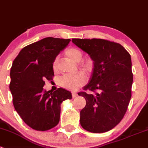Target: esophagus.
I'll use <instances>...</instances> for the list:
<instances>
[{"mask_svg":"<svg viewBox=\"0 0 148 148\" xmlns=\"http://www.w3.org/2000/svg\"><path fill=\"white\" fill-rule=\"evenodd\" d=\"M72 96L73 97H75L77 96V93L76 92H72Z\"/></svg>","mask_w":148,"mask_h":148,"instance_id":"obj_1","label":"esophagus"}]
</instances>
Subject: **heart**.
I'll return each mask as SVG.
<instances>
[{
	"mask_svg": "<svg viewBox=\"0 0 148 148\" xmlns=\"http://www.w3.org/2000/svg\"><path fill=\"white\" fill-rule=\"evenodd\" d=\"M65 55L68 58L75 63L80 61L83 56L82 52L75 48H70L67 49L65 51ZM81 66L85 69H89L90 68V63L89 61L84 62L81 64ZM57 68L58 61L57 60H55L53 63V69L56 71ZM85 83H86V76L82 72L64 75L60 79V86L70 90H75L84 85Z\"/></svg>",
	"mask_w": 148,
	"mask_h": 148,
	"instance_id": "1",
	"label": "heart"
}]
</instances>
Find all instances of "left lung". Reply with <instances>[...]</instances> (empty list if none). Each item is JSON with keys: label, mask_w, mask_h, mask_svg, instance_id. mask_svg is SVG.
Returning a JSON list of instances; mask_svg holds the SVG:
<instances>
[{"label": "left lung", "mask_w": 148, "mask_h": 148, "mask_svg": "<svg viewBox=\"0 0 148 148\" xmlns=\"http://www.w3.org/2000/svg\"><path fill=\"white\" fill-rule=\"evenodd\" d=\"M72 42L93 61L84 89L95 93L78 92L86 100L80 125L91 132H107L121 121L130 103L133 80L130 55L120 44L103 39L73 38Z\"/></svg>", "instance_id": "left-lung-1"}]
</instances>
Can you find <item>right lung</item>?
<instances>
[{
	"mask_svg": "<svg viewBox=\"0 0 148 148\" xmlns=\"http://www.w3.org/2000/svg\"><path fill=\"white\" fill-rule=\"evenodd\" d=\"M70 39L48 37L23 48L10 68V90L15 109L31 128L45 131L53 128L60 120V105L72 98L70 91L59 88L44 90L45 79L54 75L53 63Z\"/></svg>",
	"mask_w": 148,
	"mask_h": 148,
	"instance_id": "add662e5",
	"label": "right lung"
}]
</instances>
